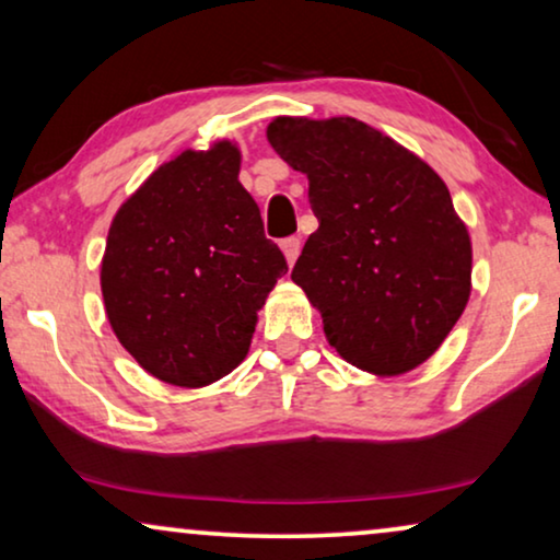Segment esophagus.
Listing matches in <instances>:
<instances>
[{"instance_id": "34e87169", "label": "esophagus", "mask_w": 560, "mask_h": 560, "mask_svg": "<svg viewBox=\"0 0 560 560\" xmlns=\"http://www.w3.org/2000/svg\"><path fill=\"white\" fill-rule=\"evenodd\" d=\"M280 247H282V252H285L288 265H293L298 255H301V240H298V236H285V240L280 242Z\"/></svg>"}]
</instances>
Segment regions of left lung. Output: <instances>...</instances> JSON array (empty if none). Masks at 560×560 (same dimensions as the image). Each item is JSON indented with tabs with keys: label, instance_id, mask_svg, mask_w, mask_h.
Returning a JSON list of instances; mask_svg holds the SVG:
<instances>
[{
	"label": "left lung",
	"instance_id": "left-lung-1",
	"mask_svg": "<svg viewBox=\"0 0 560 560\" xmlns=\"http://www.w3.org/2000/svg\"><path fill=\"white\" fill-rule=\"evenodd\" d=\"M267 140L308 175L318 229L290 278L318 305L328 343L374 374L425 362L471 290V242L446 183L351 117H278Z\"/></svg>",
	"mask_w": 560,
	"mask_h": 560
}]
</instances>
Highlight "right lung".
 Masks as SVG:
<instances>
[{"label": "right lung", "instance_id": "right-lung-1", "mask_svg": "<svg viewBox=\"0 0 560 560\" xmlns=\"http://www.w3.org/2000/svg\"><path fill=\"white\" fill-rule=\"evenodd\" d=\"M219 142L158 167L112 221L102 262L109 324L158 380L211 385L247 357L257 311L288 272Z\"/></svg>", "mask_w": 560, "mask_h": 560}]
</instances>
